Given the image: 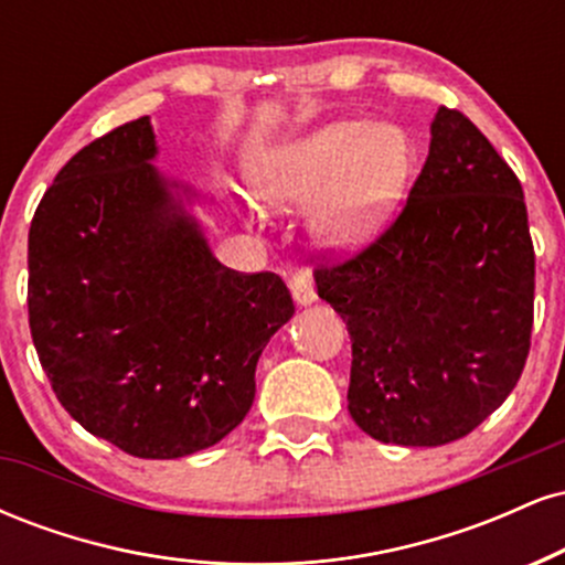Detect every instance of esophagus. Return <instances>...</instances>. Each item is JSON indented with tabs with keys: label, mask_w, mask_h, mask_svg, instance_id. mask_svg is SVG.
<instances>
[{
	"label": "esophagus",
	"mask_w": 565,
	"mask_h": 565,
	"mask_svg": "<svg viewBox=\"0 0 565 565\" xmlns=\"http://www.w3.org/2000/svg\"><path fill=\"white\" fill-rule=\"evenodd\" d=\"M289 289H291V297H295L297 305H310V302H316V289H313V281H310V276L297 274V276L289 281Z\"/></svg>",
	"instance_id": "1"
}]
</instances>
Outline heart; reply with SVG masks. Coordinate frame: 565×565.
I'll use <instances>...</instances> for the list:
<instances>
[{
	"label": "heart",
	"mask_w": 565,
	"mask_h": 565,
	"mask_svg": "<svg viewBox=\"0 0 565 565\" xmlns=\"http://www.w3.org/2000/svg\"><path fill=\"white\" fill-rule=\"evenodd\" d=\"M412 174V146L398 127L332 121L278 148L255 170V188L276 210L319 201L313 228L332 249L366 244L382 228Z\"/></svg>",
	"instance_id": "heart-1"
}]
</instances>
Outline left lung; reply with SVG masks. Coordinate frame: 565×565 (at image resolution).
Here are the masks:
<instances>
[{
  "mask_svg": "<svg viewBox=\"0 0 565 565\" xmlns=\"http://www.w3.org/2000/svg\"><path fill=\"white\" fill-rule=\"evenodd\" d=\"M404 210L316 287L353 342L348 412L382 444L468 436L521 380L534 244L521 180L465 114L438 108Z\"/></svg>",
  "mask_w": 565,
  "mask_h": 565,
  "instance_id": "8db88e82",
  "label": "left lung"
}]
</instances>
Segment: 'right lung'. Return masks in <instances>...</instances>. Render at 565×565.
<instances>
[{
	"instance_id": "1",
	"label": "right lung",
	"mask_w": 565,
	"mask_h": 565,
	"mask_svg": "<svg viewBox=\"0 0 565 565\" xmlns=\"http://www.w3.org/2000/svg\"><path fill=\"white\" fill-rule=\"evenodd\" d=\"M153 157L140 116L55 174L29 231V327L84 430L178 459L246 417L257 359L295 302L281 276L217 263Z\"/></svg>"
}]
</instances>
